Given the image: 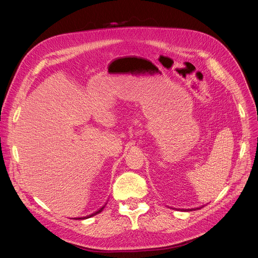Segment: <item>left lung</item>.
Listing matches in <instances>:
<instances>
[{
    "label": "left lung",
    "instance_id": "1",
    "mask_svg": "<svg viewBox=\"0 0 258 258\" xmlns=\"http://www.w3.org/2000/svg\"><path fill=\"white\" fill-rule=\"evenodd\" d=\"M197 209H201V208H191V209H182L184 211H194V210H197Z\"/></svg>",
    "mask_w": 258,
    "mask_h": 258
}]
</instances>
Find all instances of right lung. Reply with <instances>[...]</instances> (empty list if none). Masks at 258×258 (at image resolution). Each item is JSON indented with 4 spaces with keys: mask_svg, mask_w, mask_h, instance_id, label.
Returning a JSON list of instances; mask_svg holds the SVG:
<instances>
[{
    "mask_svg": "<svg viewBox=\"0 0 258 258\" xmlns=\"http://www.w3.org/2000/svg\"><path fill=\"white\" fill-rule=\"evenodd\" d=\"M105 206V205H104ZM104 206L103 207H101L98 211H96V212H94L93 214H91L90 216H87V218H78V219H76V220H84V219H88V218H91V216H93V215H96V214H98V213H100L102 210H103V208H104ZM75 220V219H74Z\"/></svg>",
    "mask_w": 258,
    "mask_h": 258,
    "instance_id": "add662e5",
    "label": "right lung"
}]
</instances>
